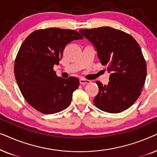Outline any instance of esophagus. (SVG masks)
Instances as JSON below:
<instances>
[{"mask_svg": "<svg viewBox=\"0 0 157 157\" xmlns=\"http://www.w3.org/2000/svg\"><path fill=\"white\" fill-rule=\"evenodd\" d=\"M79 82H80L81 84L82 85H85L86 84V83H91V81L89 80H87V79H85V78H80V80H79Z\"/></svg>", "mask_w": 157, "mask_h": 157, "instance_id": "esophagus-1", "label": "esophagus"}]
</instances>
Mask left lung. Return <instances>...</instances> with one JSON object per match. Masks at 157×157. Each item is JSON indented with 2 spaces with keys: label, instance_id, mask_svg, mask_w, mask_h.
<instances>
[{
  "label": "left lung",
  "instance_id": "8db88e82",
  "mask_svg": "<svg viewBox=\"0 0 157 157\" xmlns=\"http://www.w3.org/2000/svg\"><path fill=\"white\" fill-rule=\"evenodd\" d=\"M79 31L95 46L101 63L111 73L107 85L96 81L95 106L112 113L129 108L141 95L147 76V63L139 44L130 34L111 27Z\"/></svg>",
  "mask_w": 157,
  "mask_h": 157
}]
</instances>
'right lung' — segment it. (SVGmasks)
Segmentation results:
<instances>
[{"mask_svg": "<svg viewBox=\"0 0 157 157\" xmlns=\"http://www.w3.org/2000/svg\"><path fill=\"white\" fill-rule=\"evenodd\" d=\"M82 38L74 30L48 28L32 32L23 42L15 60V77L23 96L36 110L52 114L70 105L78 79L59 78L53 66L68 43Z\"/></svg>", "mask_w": 157, "mask_h": 157, "instance_id": "right-lung-1", "label": "right lung"}]
</instances>
